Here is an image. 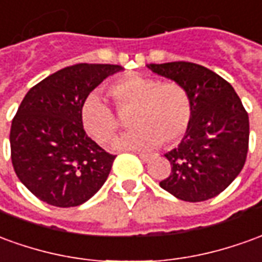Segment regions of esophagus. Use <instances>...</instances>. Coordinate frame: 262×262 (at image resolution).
<instances>
[{"label": "esophagus", "mask_w": 262, "mask_h": 262, "mask_svg": "<svg viewBox=\"0 0 262 262\" xmlns=\"http://www.w3.org/2000/svg\"><path fill=\"white\" fill-rule=\"evenodd\" d=\"M139 157L142 159V162L149 163L151 160V155H144V153H139Z\"/></svg>", "instance_id": "1"}]
</instances>
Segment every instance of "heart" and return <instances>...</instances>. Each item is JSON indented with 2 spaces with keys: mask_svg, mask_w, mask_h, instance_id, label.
<instances>
[{
  "mask_svg": "<svg viewBox=\"0 0 262 262\" xmlns=\"http://www.w3.org/2000/svg\"><path fill=\"white\" fill-rule=\"evenodd\" d=\"M109 92L119 107L135 106L132 125L137 127L115 139V149H155L163 142L171 146L187 133L193 103L182 83L129 75L113 80ZM80 120L99 143H106L119 129L116 113L98 92L89 93L82 100Z\"/></svg>",
  "mask_w": 262,
  "mask_h": 262,
  "instance_id": "heart-1",
  "label": "heart"
}]
</instances>
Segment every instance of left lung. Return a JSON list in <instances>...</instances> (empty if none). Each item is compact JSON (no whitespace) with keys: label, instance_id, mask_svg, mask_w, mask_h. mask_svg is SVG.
<instances>
[{"label":"left lung","instance_id":"obj_1","mask_svg":"<svg viewBox=\"0 0 262 262\" xmlns=\"http://www.w3.org/2000/svg\"><path fill=\"white\" fill-rule=\"evenodd\" d=\"M151 72L187 89L193 116L180 144L164 156L171 173L160 187L179 200L204 201L224 191L244 167L250 122L234 88L191 62L150 63Z\"/></svg>","mask_w":262,"mask_h":262}]
</instances>
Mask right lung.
<instances>
[{
	"label": "right lung",
	"instance_id": "obj_1",
	"mask_svg": "<svg viewBox=\"0 0 262 262\" xmlns=\"http://www.w3.org/2000/svg\"><path fill=\"white\" fill-rule=\"evenodd\" d=\"M120 65L76 63L31 88L12 119L11 159L18 179L39 200L80 206L103 184L115 156L88 136L82 100Z\"/></svg>",
	"mask_w": 262,
	"mask_h": 262
}]
</instances>
